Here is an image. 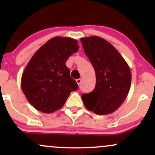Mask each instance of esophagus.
<instances>
[{
	"mask_svg": "<svg viewBox=\"0 0 155 155\" xmlns=\"http://www.w3.org/2000/svg\"><path fill=\"white\" fill-rule=\"evenodd\" d=\"M76 83L78 84V85H79L81 82V79H78L76 80Z\"/></svg>",
	"mask_w": 155,
	"mask_h": 155,
	"instance_id": "34e87169",
	"label": "esophagus"
}]
</instances>
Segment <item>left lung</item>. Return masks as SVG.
<instances>
[{"mask_svg": "<svg viewBox=\"0 0 155 155\" xmlns=\"http://www.w3.org/2000/svg\"><path fill=\"white\" fill-rule=\"evenodd\" d=\"M80 41L96 76L93 91L81 95L85 108L98 115L113 113L120 107L129 92L130 67L116 48L105 39L90 36Z\"/></svg>", "mask_w": 155, "mask_h": 155, "instance_id": "1", "label": "left lung"}]
</instances>
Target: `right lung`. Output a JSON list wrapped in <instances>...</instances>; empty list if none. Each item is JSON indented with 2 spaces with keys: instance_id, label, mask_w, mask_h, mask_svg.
Wrapping results in <instances>:
<instances>
[{
  "instance_id": "right-lung-1",
  "label": "right lung",
  "mask_w": 155,
  "mask_h": 155,
  "mask_svg": "<svg viewBox=\"0 0 155 155\" xmlns=\"http://www.w3.org/2000/svg\"><path fill=\"white\" fill-rule=\"evenodd\" d=\"M78 41L68 37H54L35 51L21 79L27 100L43 113L59 110L78 84L70 76L65 62L79 50Z\"/></svg>"
}]
</instances>
